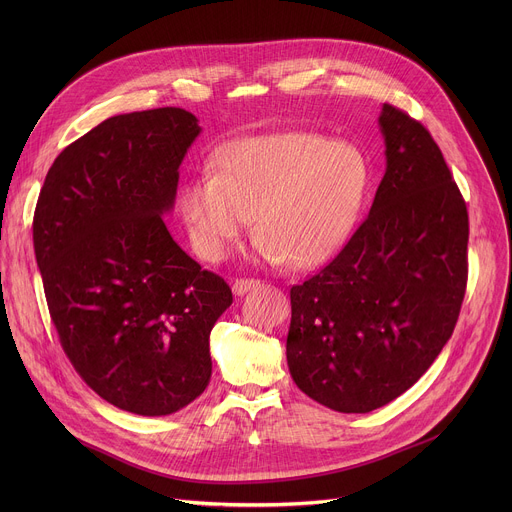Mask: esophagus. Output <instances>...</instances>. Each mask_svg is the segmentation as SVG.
Returning <instances> with one entry per match:
<instances>
[{
    "label": "esophagus",
    "mask_w": 512,
    "mask_h": 512,
    "mask_svg": "<svg viewBox=\"0 0 512 512\" xmlns=\"http://www.w3.org/2000/svg\"><path fill=\"white\" fill-rule=\"evenodd\" d=\"M259 285H261L259 279H235L233 281V294L235 296H245L247 291H251V289H255Z\"/></svg>",
    "instance_id": "34e87169"
}]
</instances>
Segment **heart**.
Instances as JSON below:
<instances>
[{
    "instance_id": "b5f03b06",
    "label": "heart",
    "mask_w": 512,
    "mask_h": 512,
    "mask_svg": "<svg viewBox=\"0 0 512 512\" xmlns=\"http://www.w3.org/2000/svg\"><path fill=\"white\" fill-rule=\"evenodd\" d=\"M369 184V160L354 143L277 131L225 145L216 174L186 182L178 206L206 261L225 259L255 214L261 259L314 269L350 235Z\"/></svg>"
}]
</instances>
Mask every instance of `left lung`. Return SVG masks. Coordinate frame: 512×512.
<instances>
[{
	"mask_svg": "<svg viewBox=\"0 0 512 512\" xmlns=\"http://www.w3.org/2000/svg\"><path fill=\"white\" fill-rule=\"evenodd\" d=\"M385 176L371 212L318 275L294 285L287 367L340 413L379 409L450 340L468 279V212L429 131L383 105Z\"/></svg>",
	"mask_w": 512,
	"mask_h": 512,
	"instance_id": "left-lung-1",
	"label": "left lung"
}]
</instances>
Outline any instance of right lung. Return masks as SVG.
I'll return each instance as SVG.
<instances>
[{"label":"right lung","instance_id":"obj_1","mask_svg":"<svg viewBox=\"0 0 512 512\" xmlns=\"http://www.w3.org/2000/svg\"><path fill=\"white\" fill-rule=\"evenodd\" d=\"M178 107L115 115L60 152L34 212V253L72 367L107 403L170 415L206 389L210 330L233 304L166 229L200 135Z\"/></svg>","mask_w":512,"mask_h":512}]
</instances>
